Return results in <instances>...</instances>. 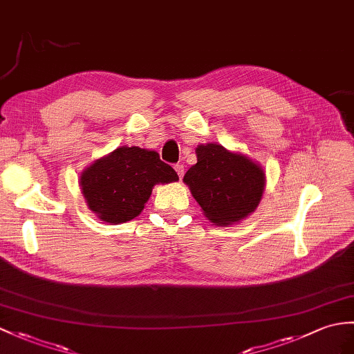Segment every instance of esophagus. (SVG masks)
<instances>
[{
	"instance_id": "esophagus-1",
	"label": "esophagus",
	"mask_w": 354,
	"mask_h": 354,
	"mask_svg": "<svg viewBox=\"0 0 354 354\" xmlns=\"http://www.w3.org/2000/svg\"><path fill=\"white\" fill-rule=\"evenodd\" d=\"M175 170H176V174H178V176H179V179H183V176H184V166H183V164H176Z\"/></svg>"
}]
</instances>
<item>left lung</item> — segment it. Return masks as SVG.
<instances>
[{
	"label": "left lung",
	"instance_id": "8db88e82",
	"mask_svg": "<svg viewBox=\"0 0 354 354\" xmlns=\"http://www.w3.org/2000/svg\"><path fill=\"white\" fill-rule=\"evenodd\" d=\"M196 155L197 162L187 170L184 184L211 223L235 225L254 212L267 183L259 162L218 143L199 145Z\"/></svg>",
	"mask_w": 354,
	"mask_h": 354
}]
</instances>
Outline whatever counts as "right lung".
I'll return each instance as SVG.
<instances>
[{
    "instance_id": "1",
    "label": "right lung",
    "mask_w": 354,
    "mask_h": 354,
    "mask_svg": "<svg viewBox=\"0 0 354 354\" xmlns=\"http://www.w3.org/2000/svg\"><path fill=\"white\" fill-rule=\"evenodd\" d=\"M179 178L160 153L138 146H119L95 160L80 175V187L88 209L110 225L127 223L143 211L157 184Z\"/></svg>"
}]
</instances>
